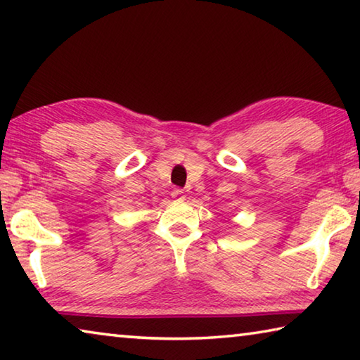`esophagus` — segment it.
Returning a JSON list of instances; mask_svg holds the SVG:
<instances>
[{
	"label": "esophagus",
	"instance_id": "esophagus-1",
	"mask_svg": "<svg viewBox=\"0 0 360 360\" xmlns=\"http://www.w3.org/2000/svg\"><path fill=\"white\" fill-rule=\"evenodd\" d=\"M182 193H184V192H182V188L176 187V188H173V191H172V197L181 200V198H182Z\"/></svg>",
	"mask_w": 360,
	"mask_h": 360
}]
</instances>
